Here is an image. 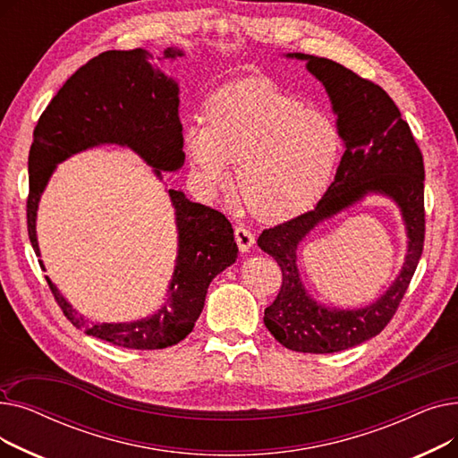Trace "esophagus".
Returning a JSON list of instances; mask_svg holds the SVG:
<instances>
[{
	"instance_id": "1",
	"label": "esophagus",
	"mask_w": 458,
	"mask_h": 458,
	"mask_svg": "<svg viewBox=\"0 0 458 458\" xmlns=\"http://www.w3.org/2000/svg\"><path fill=\"white\" fill-rule=\"evenodd\" d=\"M235 243L242 252H249V249L254 245V233L245 226H235L233 230Z\"/></svg>"
}]
</instances>
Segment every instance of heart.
I'll return each instance as SVG.
<instances>
[{
	"mask_svg": "<svg viewBox=\"0 0 458 458\" xmlns=\"http://www.w3.org/2000/svg\"><path fill=\"white\" fill-rule=\"evenodd\" d=\"M183 148L209 189H223L237 163L235 187L247 209L278 221L314 204L340 152L332 120L266 81L216 90L206 120L183 126Z\"/></svg>",
	"mask_w": 458,
	"mask_h": 458,
	"instance_id": "b5f03b06",
	"label": "heart"
}]
</instances>
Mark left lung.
Wrapping results in <instances>:
<instances>
[{"mask_svg": "<svg viewBox=\"0 0 458 458\" xmlns=\"http://www.w3.org/2000/svg\"><path fill=\"white\" fill-rule=\"evenodd\" d=\"M327 89L338 133L345 144L335 178L314 209L263 230L258 247L282 269V287L263 323L285 349L327 354L356 347L390 323L423 252L425 208L423 156L394 100L369 80L325 57L287 54ZM392 198L402 209L409 247L403 269L373 305L354 310L328 309L311 300L300 282L296 247L319 222L370 194Z\"/></svg>", "mask_w": 458, "mask_h": 458, "instance_id": "1", "label": "left lung"}]
</instances>
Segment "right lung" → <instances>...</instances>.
Returning <instances> with one entry per match:
<instances>
[{
	"label": "right lung",
	"instance_id": "right-lung-1",
	"mask_svg": "<svg viewBox=\"0 0 458 458\" xmlns=\"http://www.w3.org/2000/svg\"><path fill=\"white\" fill-rule=\"evenodd\" d=\"M182 55L178 47L163 52L166 61ZM152 59L142 47L104 52L76 70L40 114L28 161V232L37 256L38 202L61 161L100 144H118L154 166L159 180L161 171L173 173L183 165L180 89ZM168 197L176 209L178 256L166 302L154 316L139 321L90 323L46 276L72 325L98 340L139 351L176 345L192 330L202 314L209 282L235 261L237 245L232 225L221 211L191 202L176 189H168Z\"/></svg>",
	"mask_w": 458,
	"mask_h": 458
}]
</instances>
